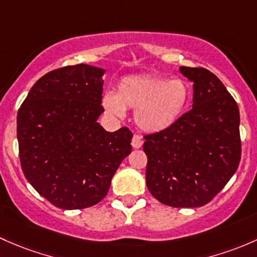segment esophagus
I'll list each match as a JSON object with an SVG mask.
<instances>
[{
  "instance_id": "obj_1",
  "label": "esophagus",
  "mask_w": 257,
  "mask_h": 257,
  "mask_svg": "<svg viewBox=\"0 0 257 257\" xmlns=\"http://www.w3.org/2000/svg\"><path fill=\"white\" fill-rule=\"evenodd\" d=\"M131 145L134 148H140V147H142V145H144V140H142V137H140L139 135H134Z\"/></svg>"
}]
</instances>
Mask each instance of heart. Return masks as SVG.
I'll return each instance as SVG.
<instances>
[{
  "label": "heart",
  "mask_w": 257,
  "mask_h": 257,
  "mask_svg": "<svg viewBox=\"0 0 257 257\" xmlns=\"http://www.w3.org/2000/svg\"><path fill=\"white\" fill-rule=\"evenodd\" d=\"M190 88L182 79L136 75L122 79L116 94L104 95L102 105L110 113L122 117L135 109L134 118L142 131L162 132L174 125L186 111Z\"/></svg>",
  "instance_id": "1"
}]
</instances>
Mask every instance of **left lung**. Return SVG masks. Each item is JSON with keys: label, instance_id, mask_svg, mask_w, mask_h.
<instances>
[{"label": "left lung", "instance_id": "obj_1", "mask_svg": "<svg viewBox=\"0 0 257 257\" xmlns=\"http://www.w3.org/2000/svg\"><path fill=\"white\" fill-rule=\"evenodd\" d=\"M179 71L193 83L192 109L172 127L145 136L146 184L163 204L197 208L210 202L239 167L240 113L213 73L188 67Z\"/></svg>", "mask_w": 257, "mask_h": 257}]
</instances>
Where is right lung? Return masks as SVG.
<instances>
[{
	"instance_id": "obj_1",
	"label": "right lung",
	"mask_w": 257,
	"mask_h": 257,
	"mask_svg": "<svg viewBox=\"0 0 257 257\" xmlns=\"http://www.w3.org/2000/svg\"><path fill=\"white\" fill-rule=\"evenodd\" d=\"M105 70L70 65L42 76L17 113L22 171L55 207L73 210L97 204L131 153L127 127L105 131L97 122Z\"/></svg>"
}]
</instances>
